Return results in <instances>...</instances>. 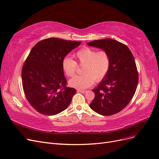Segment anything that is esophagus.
Returning <instances> with one entry per match:
<instances>
[{"label":"esophagus","mask_w":159,"mask_h":159,"mask_svg":"<svg viewBox=\"0 0 159 159\" xmlns=\"http://www.w3.org/2000/svg\"><path fill=\"white\" fill-rule=\"evenodd\" d=\"M77 91H78V92H80V93H84L86 91L85 90H83V89H78V90H77Z\"/></svg>","instance_id":"1"}]
</instances>
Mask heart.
I'll list each match as a JSON object with an SVG mask.
<instances>
[{"label": "heart", "mask_w": 159, "mask_h": 159, "mask_svg": "<svg viewBox=\"0 0 159 159\" xmlns=\"http://www.w3.org/2000/svg\"><path fill=\"white\" fill-rule=\"evenodd\" d=\"M75 61L66 57L61 61V68L64 74L68 77H73L78 64L84 66L83 75H76L69 81L71 87L84 89L96 82L102 81L108 74L111 66V57L105 50H97L84 48L78 51L74 55Z\"/></svg>", "instance_id": "1"}]
</instances>
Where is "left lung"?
<instances>
[{"label": "left lung", "mask_w": 159, "mask_h": 159, "mask_svg": "<svg viewBox=\"0 0 159 159\" xmlns=\"http://www.w3.org/2000/svg\"><path fill=\"white\" fill-rule=\"evenodd\" d=\"M87 44L106 51L111 57L108 74L92 90L95 98L90 108L105 116L116 114L127 106L136 91L139 75L134 57L125 44L111 38Z\"/></svg>", "instance_id": "1"}]
</instances>
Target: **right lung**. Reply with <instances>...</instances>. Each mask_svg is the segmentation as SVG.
I'll return each mask as SVG.
<instances>
[{
  "label": "right lung",
  "instance_id": "add662e5",
  "mask_svg": "<svg viewBox=\"0 0 159 159\" xmlns=\"http://www.w3.org/2000/svg\"><path fill=\"white\" fill-rule=\"evenodd\" d=\"M80 44L50 38L32 48L22 67V81L27 100L38 113L54 115L71 103L76 89L66 86L61 61Z\"/></svg>",
  "mask_w": 159,
  "mask_h": 159
}]
</instances>
